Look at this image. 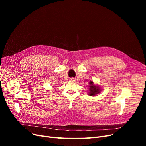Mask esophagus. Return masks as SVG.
<instances>
[{"label":"esophagus","instance_id":"esophagus-1","mask_svg":"<svg viewBox=\"0 0 146 146\" xmlns=\"http://www.w3.org/2000/svg\"><path fill=\"white\" fill-rule=\"evenodd\" d=\"M70 80H71V81H75V80H74L75 79H74V78H70Z\"/></svg>","mask_w":146,"mask_h":146}]
</instances>
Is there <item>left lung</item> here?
<instances>
[{
	"label": "left lung",
	"instance_id": "8db88e82",
	"mask_svg": "<svg viewBox=\"0 0 146 146\" xmlns=\"http://www.w3.org/2000/svg\"><path fill=\"white\" fill-rule=\"evenodd\" d=\"M90 88H89V95L93 96L99 94L100 92V89L99 86L94 85V83L92 81L90 82Z\"/></svg>",
	"mask_w": 146,
	"mask_h": 146
}]
</instances>
